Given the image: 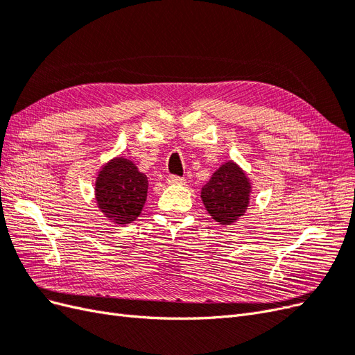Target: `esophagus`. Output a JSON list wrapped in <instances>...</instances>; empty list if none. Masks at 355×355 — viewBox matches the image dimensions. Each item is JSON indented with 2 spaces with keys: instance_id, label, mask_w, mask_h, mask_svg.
<instances>
[{
  "instance_id": "34e87169",
  "label": "esophagus",
  "mask_w": 355,
  "mask_h": 355,
  "mask_svg": "<svg viewBox=\"0 0 355 355\" xmlns=\"http://www.w3.org/2000/svg\"><path fill=\"white\" fill-rule=\"evenodd\" d=\"M184 178H179V176H168L167 178V184L168 185H182L184 184Z\"/></svg>"
}]
</instances>
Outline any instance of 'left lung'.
<instances>
[{"label": "left lung", "instance_id": "1", "mask_svg": "<svg viewBox=\"0 0 355 355\" xmlns=\"http://www.w3.org/2000/svg\"><path fill=\"white\" fill-rule=\"evenodd\" d=\"M250 197L252 182L232 159L225 161L201 188L204 207L220 225H232L244 216Z\"/></svg>", "mask_w": 355, "mask_h": 355}]
</instances>
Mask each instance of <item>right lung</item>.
<instances>
[{
  "instance_id": "obj_1",
  "label": "right lung",
  "mask_w": 355,
  "mask_h": 355,
  "mask_svg": "<svg viewBox=\"0 0 355 355\" xmlns=\"http://www.w3.org/2000/svg\"><path fill=\"white\" fill-rule=\"evenodd\" d=\"M148 196V178L132 159L121 155L105 163L96 176L94 200L112 223H132L142 213Z\"/></svg>"
}]
</instances>
